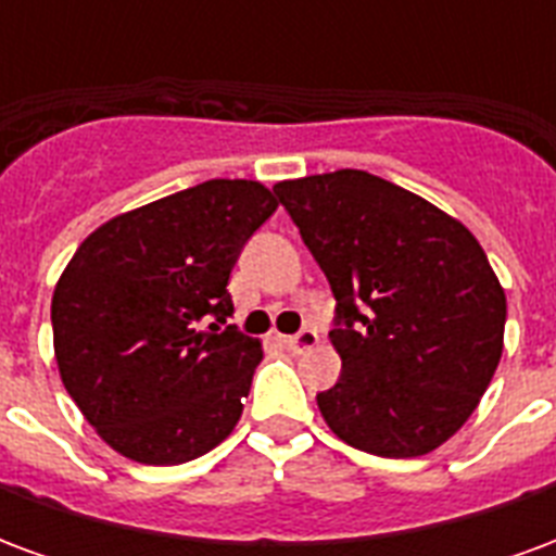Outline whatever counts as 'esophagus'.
I'll list each match as a JSON object with an SVG mask.
<instances>
[{
  "label": "esophagus",
  "instance_id": "34e87169",
  "mask_svg": "<svg viewBox=\"0 0 556 556\" xmlns=\"http://www.w3.org/2000/svg\"><path fill=\"white\" fill-rule=\"evenodd\" d=\"M315 342H318V333H315L313 327H303L301 333H294V337H286V349L294 351V354H303V351L315 349Z\"/></svg>",
  "mask_w": 556,
  "mask_h": 556
}]
</instances>
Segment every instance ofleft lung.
Instances as JSON below:
<instances>
[{
	"mask_svg": "<svg viewBox=\"0 0 556 556\" xmlns=\"http://www.w3.org/2000/svg\"><path fill=\"white\" fill-rule=\"evenodd\" d=\"M337 298L342 375L318 410L354 450L414 458L462 429L503 354L506 294L470 231L363 169L279 181Z\"/></svg>",
	"mask_w": 556,
	"mask_h": 556,
	"instance_id": "left-lung-1",
	"label": "left lung"
}]
</instances>
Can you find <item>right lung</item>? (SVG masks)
Instances as JSON below:
<instances>
[{
    "label": "right lung",
    "mask_w": 556,
    "mask_h": 556,
    "mask_svg": "<svg viewBox=\"0 0 556 556\" xmlns=\"http://www.w3.org/2000/svg\"><path fill=\"white\" fill-rule=\"evenodd\" d=\"M274 211L265 184L214 178L118 214L79 243L53 291L55 363L115 453L184 465L238 426L262 342L223 327L235 313L226 286Z\"/></svg>",
    "instance_id": "add662e5"
}]
</instances>
